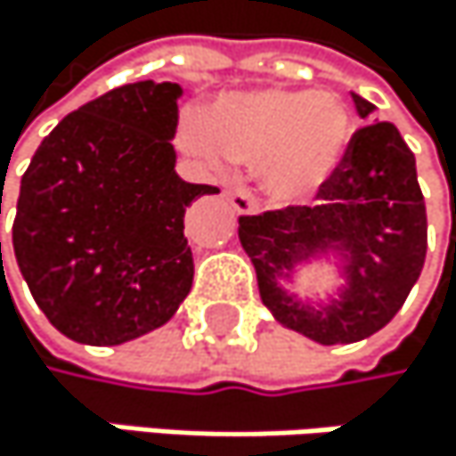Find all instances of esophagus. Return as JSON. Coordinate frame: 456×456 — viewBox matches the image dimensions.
<instances>
[{
	"label": "esophagus",
	"instance_id": "1",
	"mask_svg": "<svg viewBox=\"0 0 456 456\" xmlns=\"http://www.w3.org/2000/svg\"><path fill=\"white\" fill-rule=\"evenodd\" d=\"M226 200H230V205L235 208V213H240V216H246V213H251L254 210V197H251V191L248 189H230L226 191Z\"/></svg>",
	"mask_w": 456,
	"mask_h": 456
}]
</instances>
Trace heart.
Masks as SVG:
<instances>
[{
  "instance_id": "1",
  "label": "heart",
  "mask_w": 456,
  "mask_h": 456,
  "mask_svg": "<svg viewBox=\"0 0 456 456\" xmlns=\"http://www.w3.org/2000/svg\"><path fill=\"white\" fill-rule=\"evenodd\" d=\"M354 134L348 108L332 94L259 88L226 94L208 124L189 118L183 145L213 170L226 156L256 165L262 191L283 205L316 194L343 161Z\"/></svg>"
}]
</instances>
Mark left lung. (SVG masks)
Wrapping results in <instances>:
<instances>
[{
  "mask_svg": "<svg viewBox=\"0 0 456 456\" xmlns=\"http://www.w3.org/2000/svg\"><path fill=\"white\" fill-rule=\"evenodd\" d=\"M356 116L370 121L376 105L351 94ZM316 205H291L240 216L259 297L273 319L322 346L365 340L387 327L419 281L428 254V210L416 181V159L397 126L373 121L356 129ZM327 256L344 283L327 301L285 289L300 266Z\"/></svg>",
  "mask_w": 456,
  "mask_h": 456,
  "instance_id": "left-lung-1",
  "label": "left lung"
}]
</instances>
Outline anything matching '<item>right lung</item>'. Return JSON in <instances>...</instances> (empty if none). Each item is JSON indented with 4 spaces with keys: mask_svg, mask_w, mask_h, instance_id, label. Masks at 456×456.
I'll return each mask as SVG.
<instances>
[{
    "mask_svg": "<svg viewBox=\"0 0 456 456\" xmlns=\"http://www.w3.org/2000/svg\"><path fill=\"white\" fill-rule=\"evenodd\" d=\"M181 94L178 83L140 80L86 102L40 142L20 178L15 262L69 340H134L167 324L189 295L183 216L218 189L175 173Z\"/></svg>",
    "mask_w": 456,
    "mask_h": 456,
    "instance_id": "add662e5",
    "label": "right lung"
}]
</instances>
